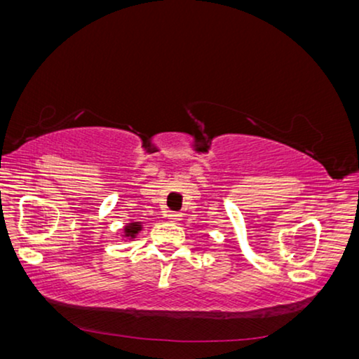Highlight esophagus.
I'll use <instances>...</instances> for the list:
<instances>
[{
    "label": "esophagus",
    "instance_id": "1",
    "mask_svg": "<svg viewBox=\"0 0 359 359\" xmlns=\"http://www.w3.org/2000/svg\"><path fill=\"white\" fill-rule=\"evenodd\" d=\"M165 217L169 219L170 222H177V221H180V212H175V211H169L168 214H165Z\"/></svg>",
    "mask_w": 359,
    "mask_h": 359
}]
</instances>
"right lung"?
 <instances>
[{
  "mask_svg": "<svg viewBox=\"0 0 359 359\" xmlns=\"http://www.w3.org/2000/svg\"><path fill=\"white\" fill-rule=\"evenodd\" d=\"M142 222H128L127 226L124 227V235H122V237L124 238H128V240H132V238H135L137 237V233L142 231Z\"/></svg>",
  "mask_w": 359,
  "mask_h": 359,
  "instance_id": "obj_1",
  "label": "right lung"
}]
</instances>
